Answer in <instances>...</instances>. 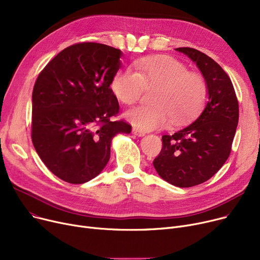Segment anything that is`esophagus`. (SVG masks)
Here are the masks:
<instances>
[{
    "mask_svg": "<svg viewBox=\"0 0 260 260\" xmlns=\"http://www.w3.org/2000/svg\"><path fill=\"white\" fill-rule=\"evenodd\" d=\"M133 133H134L136 136H138V137H143V136L145 135V133H144V132L140 131L139 128H136V127H134V128H133Z\"/></svg>",
    "mask_w": 260,
    "mask_h": 260,
    "instance_id": "34e87169",
    "label": "esophagus"
}]
</instances>
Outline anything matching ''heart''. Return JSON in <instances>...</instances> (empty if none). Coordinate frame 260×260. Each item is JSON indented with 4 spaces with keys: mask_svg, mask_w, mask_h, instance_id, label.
Instances as JSON below:
<instances>
[{
    "mask_svg": "<svg viewBox=\"0 0 260 260\" xmlns=\"http://www.w3.org/2000/svg\"><path fill=\"white\" fill-rule=\"evenodd\" d=\"M135 70L118 71L111 87L123 104L137 102L144 88H154L151 105L135 107L125 114L135 126L151 131L166 125L170 118L175 124L192 118L204 103L207 83L203 77L188 72L178 60L169 56L149 57L135 62Z\"/></svg>",
    "mask_w": 260,
    "mask_h": 260,
    "instance_id": "b5f03b06",
    "label": "heart"
}]
</instances>
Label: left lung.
I'll list each match as a JSON object with an SVG mask.
<instances>
[{"instance_id": "obj_1", "label": "left lung", "mask_w": 260, "mask_h": 260, "mask_svg": "<svg viewBox=\"0 0 260 260\" xmlns=\"http://www.w3.org/2000/svg\"><path fill=\"white\" fill-rule=\"evenodd\" d=\"M194 61L207 82L206 107L180 131L162 136V148L153 165L169 183L189 187L206 182L221 169L232 151L239 118L233 83L222 67L195 48L179 47Z\"/></svg>"}]
</instances>
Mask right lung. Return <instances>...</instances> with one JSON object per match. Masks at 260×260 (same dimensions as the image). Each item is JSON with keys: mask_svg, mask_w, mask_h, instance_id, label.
Wrapping results in <instances>:
<instances>
[{"mask_svg": "<svg viewBox=\"0 0 260 260\" xmlns=\"http://www.w3.org/2000/svg\"><path fill=\"white\" fill-rule=\"evenodd\" d=\"M120 49L82 42L59 52L41 72L32 91L31 140L47 169L63 181L87 182L111 157L124 120L112 121L119 103L109 87L121 67Z\"/></svg>", "mask_w": 260, "mask_h": 260, "instance_id": "right-lung-1", "label": "right lung"}]
</instances>
